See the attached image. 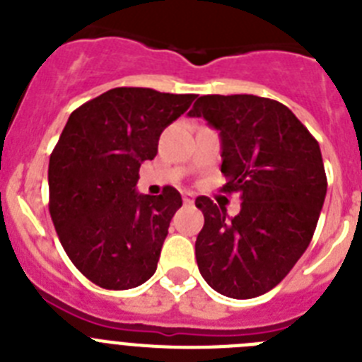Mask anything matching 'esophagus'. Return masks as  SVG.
I'll return each instance as SVG.
<instances>
[{"instance_id": "obj_1", "label": "esophagus", "mask_w": 362, "mask_h": 362, "mask_svg": "<svg viewBox=\"0 0 362 362\" xmlns=\"http://www.w3.org/2000/svg\"><path fill=\"white\" fill-rule=\"evenodd\" d=\"M183 203L185 204L194 203V194H192V192H183Z\"/></svg>"}]
</instances>
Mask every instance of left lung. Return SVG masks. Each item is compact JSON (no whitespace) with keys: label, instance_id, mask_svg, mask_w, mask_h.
<instances>
[{"label":"left lung","instance_id":"1","mask_svg":"<svg viewBox=\"0 0 362 362\" xmlns=\"http://www.w3.org/2000/svg\"><path fill=\"white\" fill-rule=\"evenodd\" d=\"M221 137L225 192H239L241 212L199 196L204 225L196 241L201 276L233 299L263 296L305 254L326 197L319 143L293 112L252 94L201 95L188 112Z\"/></svg>","mask_w":362,"mask_h":362}]
</instances>
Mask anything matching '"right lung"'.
Masks as SVG:
<instances>
[{
	"instance_id": "1",
	"label": "right lung",
	"mask_w": 362,
	"mask_h": 362,
	"mask_svg": "<svg viewBox=\"0 0 362 362\" xmlns=\"http://www.w3.org/2000/svg\"><path fill=\"white\" fill-rule=\"evenodd\" d=\"M196 94L119 86L70 114L50 153V217L86 279L107 290L136 288L153 276L175 210L174 187L136 190L139 166L158 153L163 130Z\"/></svg>"
}]
</instances>
